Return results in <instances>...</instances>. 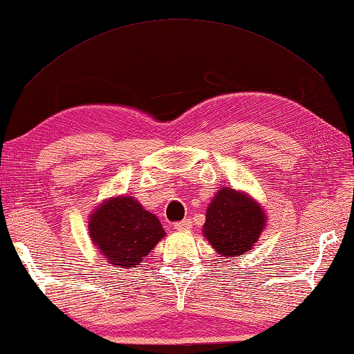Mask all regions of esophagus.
Masks as SVG:
<instances>
[{
	"label": "esophagus",
	"instance_id": "obj_1",
	"mask_svg": "<svg viewBox=\"0 0 354 354\" xmlns=\"http://www.w3.org/2000/svg\"><path fill=\"white\" fill-rule=\"evenodd\" d=\"M191 225H193V224H191L189 219H183V221H178V223L174 224V229H176V230H189Z\"/></svg>",
	"mask_w": 354,
	"mask_h": 354
}]
</instances>
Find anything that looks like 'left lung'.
Instances as JSON below:
<instances>
[{
	"label": "left lung",
	"mask_w": 354,
	"mask_h": 354,
	"mask_svg": "<svg viewBox=\"0 0 354 354\" xmlns=\"http://www.w3.org/2000/svg\"><path fill=\"white\" fill-rule=\"evenodd\" d=\"M265 223V212L257 201L225 187L208 205L202 230L219 256L235 257L251 251Z\"/></svg>",
	"instance_id": "8db88e82"
}]
</instances>
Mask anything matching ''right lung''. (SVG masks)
Returning <instances> with one entry per match:
<instances>
[{"mask_svg": "<svg viewBox=\"0 0 354 354\" xmlns=\"http://www.w3.org/2000/svg\"><path fill=\"white\" fill-rule=\"evenodd\" d=\"M89 235L102 256L118 268H135L166 232L153 213L131 196L106 199L89 216Z\"/></svg>", "mask_w": 354, "mask_h": 354, "instance_id": "1", "label": "right lung"}]
</instances>
